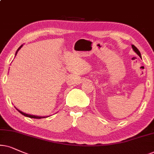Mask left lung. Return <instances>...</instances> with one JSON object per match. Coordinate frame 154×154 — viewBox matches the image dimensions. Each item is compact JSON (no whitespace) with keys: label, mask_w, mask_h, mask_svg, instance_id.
Masks as SVG:
<instances>
[{"label":"left lung","mask_w":154,"mask_h":154,"mask_svg":"<svg viewBox=\"0 0 154 154\" xmlns=\"http://www.w3.org/2000/svg\"><path fill=\"white\" fill-rule=\"evenodd\" d=\"M131 47H132V48H133L134 51V52H136V53H137V54H138V55H139V57H141V53H140L139 50H138V49H137V47H135V46H134V45H131Z\"/></svg>","instance_id":"left-lung-1"}]
</instances>
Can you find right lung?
I'll return each mask as SVG.
<instances>
[{
	"label": "right lung",
	"instance_id": "add662e5",
	"mask_svg": "<svg viewBox=\"0 0 154 154\" xmlns=\"http://www.w3.org/2000/svg\"><path fill=\"white\" fill-rule=\"evenodd\" d=\"M22 46H23V45H21L20 48H18V49L17 50V51H16V52H15V55H16L17 54V52H18V50L20 49L21 48H22ZM16 109L21 114H23V115H24L25 116H27V117H30V118H33V119H41V118H45V116H35V115H30V114H25V113H23V112H21V111H20V110H18L17 109ZM47 117H48V116H47Z\"/></svg>",
	"mask_w": 154,
	"mask_h": 154
}]
</instances>
